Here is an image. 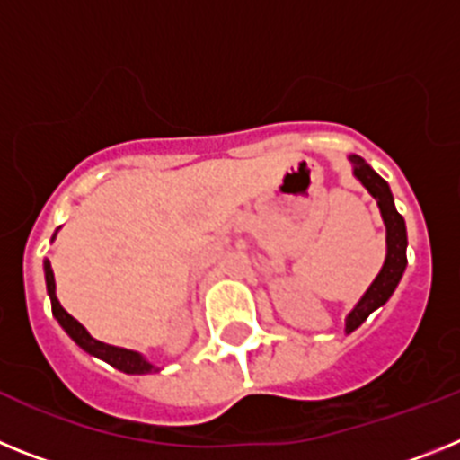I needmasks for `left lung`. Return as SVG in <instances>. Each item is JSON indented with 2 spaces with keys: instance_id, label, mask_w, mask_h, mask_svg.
Instances as JSON below:
<instances>
[{
  "instance_id": "left-lung-1",
  "label": "left lung",
  "mask_w": 460,
  "mask_h": 460,
  "mask_svg": "<svg viewBox=\"0 0 460 460\" xmlns=\"http://www.w3.org/2000/svg\"><path fill=\"white\" fill-rule=\"evenodd\" d=\"M350 161L355 164V177L361 184L367 186L368 193L376 198L377 207H380L382 211V218H385V226H387V260H385L380 274H377V279L371 283L367 295L361 296V302L357 304L355 311H352L350 315H348V320H345V332H348V334L355 332L376 308H380L382 304L387 302L389 296L394 295L398 280H401V276H403L405 271V265H408V255H405V249H408L405 221L396 211V207H394L389 184L382 180L380 174H377L361 156H350Z\"/></svg>"
}]
</instances>
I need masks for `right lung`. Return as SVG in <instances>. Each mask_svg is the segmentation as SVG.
Returning a JSON list of instances; mask_svg holds the SVG:
<instances>
[{"instance_id": "obj_1", "label": "right lung", "mask_w": 460, "mask_h": 460, "mask_svg": "<svg viewBox=\"0 0 460 460\" xmlns=\"http://www.w3.org/2000/svg\"><path fill=\"white\" fill-rule=\"evenodd\" d=\"M43 270H46V286H48V295H50V302H52V315H55L57 323L64 327V332H66V334L71 336V339L75 341V343H78L84 352H89V355H93V357H99V359L108 361L110 367L119 368V371H124V373H131V376H142V373L158 371L156 367H152V364H149V361L145 359L142 355H137V352L124 350V348H115V345L101 343V341L92 339V336L87 334V329H84L78 320L73 318V315H68V313L62 308V304H59V299H57L55 274H52L50 260H46V262H43Z\"/></svg>"}]
</instances>
